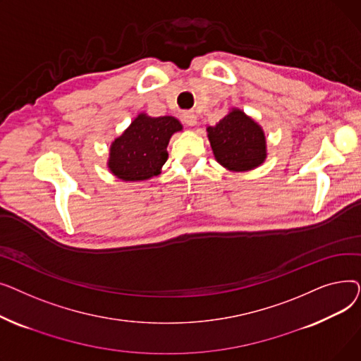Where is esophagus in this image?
<instances>
[{
    "mask_svg": "<svg viewBox=\"0 0 361 361\" xmlns=\"http://www.w3.org/2000/svg\"><path fill=\"white\" fill-rule=\"evenodd\" d=\"M183 123L187 126H196L197 124V117L193 112H185L183 116Z\"/></svg>",
    "mask_w": 361,
    "mask_h": 361,
    "instance_id": "esophagus-1",
    "label": "esophagus"
}]
</instances>
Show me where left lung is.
I'll use <instances>...</instances> for the list:
<instances>
[{
  "instance_id": "obj_1",
  "label": "left lung",
  "mask_w": 361,
  "mask_h": 361,
  "mask_svg": "<svg viewBox=\"0 0 361 361\" xmlns=\"http://www.w3.org/2000/svg\"><path fill=\"white\" fill-rule=\"evenodd\" d=\"M215 159L226 169L244 173L267 159V137L262 127L241 109L233 108L215 127H207Z\"/></svg>"
}]
</instances>
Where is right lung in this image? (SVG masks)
<instances>
[{"label":"right lung","instance_id":"add662e5","mask_svg":"<svg viewBox=\"0 0 361 361\" xmlns=\"http://www.w3.org/2000/svg\"><path fill=\"white\" fill-rule=\"evenodd\" d=\"M181 130V123L174 117L139 114L111 143L109 171L123 181H143L158 176L168 159L166 146L171 136Z\"/></svg>","mask_w":361,"mask_h":361}]
</instances>
